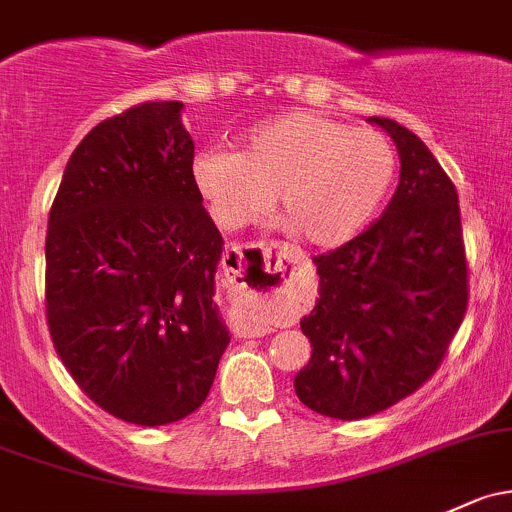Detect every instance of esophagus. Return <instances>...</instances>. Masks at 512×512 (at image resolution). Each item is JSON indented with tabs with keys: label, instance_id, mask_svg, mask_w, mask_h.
Instances as JSON below:
<instances>
[{
	"label": "esophagus",
	"instance_id": "esophagus-1",
	"mask_svg": "<svg viewBox=\"0 0 512 512\" xmlns=\"http://www.w3.org/2000/svg\"><path fill=\"white\" fill-rule=\"evenodd\" d=\"M258 249V268L254 273V285L256 288H276V285L283 283L285 278V266H283V256H280V251H276L278 246L273 244H261L256 246ZM241 249L239 246H232V249L227 251V256H224V268L227 271H232L234 276H244V263H241ZM236 257L240 261L239 264L233 263V258ZM237 268L234 269L233 266Z\"/></svg>",
	"mask_w": 512,
	"mask_h": 512
}]
</instances>
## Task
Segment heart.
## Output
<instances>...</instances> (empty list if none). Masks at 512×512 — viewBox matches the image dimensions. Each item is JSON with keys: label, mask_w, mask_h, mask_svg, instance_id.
<instances>
[{"label": "heart", "mask_w": 512, "mask_h": 512, "mask_svg": "<svg viewBox=\"0 0 512 512\" xmlns=\"http://www.w3.org/2000/svg\"><path fill=\"white\" fill-rule=\"evenodd\" d=\"M192 175L214 222L239 229L271 205L283 229L315 246L351 239L393 183L395 151L381 131L290 114L244 136L239 153L207 148Z\"/></svg>", "instance_id": "1"}]
</instances>
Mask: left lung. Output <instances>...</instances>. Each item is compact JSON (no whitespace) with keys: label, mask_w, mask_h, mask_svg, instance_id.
<instances>
[{"label":"left lung","mask_w":512,"mask_h":512,"mask_svg":"<svg viewBox=\"0 0 512 512\" xmlns=\"http://www.w3.org/2000/svg\"><path fill=\"white\" fill-rule=\"evenodd\" d=\"M368 122L395 141L400 183L371 227L315 258L320 300L300 320L312 356L295 393L334 420L371 417L415 393L469 305L454 183L410 129L386 117Z\"/></svg>","instance_id":"8db88e82"}]
</instances>
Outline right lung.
<instances>
[{
	"instance_id": "add662e5",
	"label": "right lung",
	"mask_w": 512,
	"mask_h": 512,
	"mask_svg": "<svg viewBox=\"0 0 512 512\" xmlns=\"http://www.w3.org/2000/svg\"><path fill=\"white\" fill-rule=\"evenodd\" d=\"M180 109L144 102L97 124L48 214L53 346L92 403L144 427L200 408L229 344L212 300L224 239Z\"/></svg>"
}]
</instances>
